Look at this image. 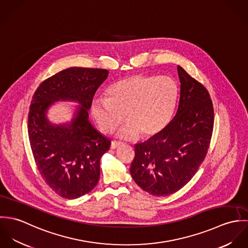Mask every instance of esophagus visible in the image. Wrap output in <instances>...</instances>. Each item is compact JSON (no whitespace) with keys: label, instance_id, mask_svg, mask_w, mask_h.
I'll list each match as a JSON object with an SVG mask.
<instances>
[{"label":"esophagus","instance_id":"1","mask_svg":"<svg viewBox=\"0 0 248 248\" xmlns=\"http://www.w3.org/2000/svg\"><path fill=\"white\" fill-rule=\"evenodd\" d=\"M121 145H122L121 142L112 141L111 142V144H110V149H116V148L120 147Z\"/></svg>","mask_w":248,"mask_h":248}]
</instances>
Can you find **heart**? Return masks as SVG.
<instances>
[{
    "label": "heart",
    "instance_id": "b5f03b06",
    "mask_svg": "<svg viewBox=\"0 0 248 248\" xmlns=\"http://www.w3.org/2000/svg\"><path fill=\"white\" fill-rule=\"evenodd\" d=\"M178 97L177 82L170 76L136 74L125 77L107 90V97H95L92 115L102 133L118 131L122 139L152 138L170 122Z\"/></svg>",
    "mask_w": 248,
    "mask_h": 248
}]
</instances>
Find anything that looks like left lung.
Returning a JSON list of instances; mask_svg holds the SVG:
<instances>
[{
  "label": "left lung",
  "instance_id": "left-lung-1",
  "mask_svg": "<svg viewBox=\"0 0 248 248\" xmlns=\"http://www.w3.org/2000/svg\"><path fill=\"white\" fill-rule=\"evenodd\" d=\"M180 96L175 117L156 136L135 145L130 173L149 194L166 197L195 176L204 160L214 127L208 91L177 66Z\"/></svg>",
  "mask_w": 248,
  "mask_h": 248
}]
</instances>
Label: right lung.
I'll use <instances>...</instances> for the list:
<instances>
[{
  "label": "right lung",
  "mask_w": 248,
  "mask_h": 248,
  "mask_svg": "<svg viewBox=\"0 0 248 248\" xmlns=\"http://www.w3.org/2000/svg\"><path fill=\"white\" fill-rule=\"evenodd\" d=\"M108 71L69 68L43 81L30 107L28 131L37 168L57 195L73 200L91 192L100 177V158L110 140L89 121L96 90ZM74 101L79 106L71 123L56 125L46 117L54 102Z\"/></svg>",
  "instance_id": "right-lung-1"
}]
</instances>
